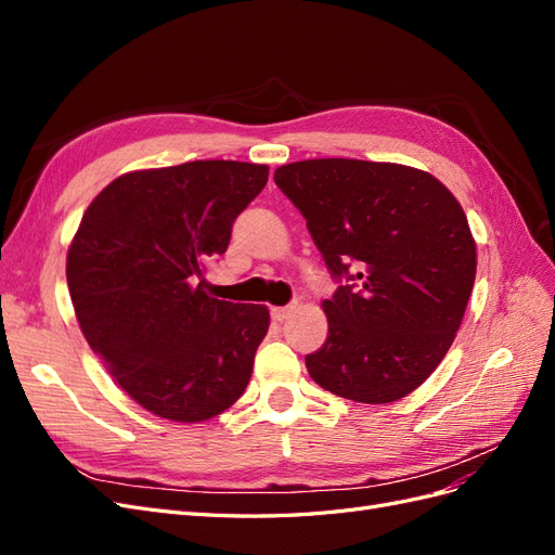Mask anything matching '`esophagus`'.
Wrapping results in <instances>:
<instances>
[{
  "instance_id": "esophagus-1",
  "label": "esophagus",
  "mask_w": 555,
  "mask_h": 555,
  "mask_svg": "<svg viewBox=\"0 0 555 555\" xmlns=\"http://www.w3.org/2000/svg\"><path fill=\"white\" fill-rule=\"evenodd\" d=\"M294 310H296V306H284V308H273V319H275V322H287V319L294 314Z\"/></svg>"
}]
</instances>
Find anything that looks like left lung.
I'll return each instance as SVG.
<instances>
[{
	"mask_svg": "<svg viewBox=\"0 0 555 555\" xmlns=\"http://www.w3.org/2000/svg\"><path fill=\"white\" fill-rule=\"evenodd\" d=\"M275 184L340 282L310 377L367 405L405 398L444 359L473 294L477 245L456 196L426 171L363 159L284 164Z\"/></svg>",
	"mask_w": 555,
	"mask_h": 555,
	"instance_id": "1",
	"label": "left lung"
}]
</instances>
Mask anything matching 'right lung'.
<instances>
[{
  "mask_svg": "<svg viewBox=\"0 0 555 555\" xmlns=\"http://www.w3.org/2000/svg\"><path fill=\"white\" fill-rule=\"evenodd\" d=\"M266 180L268 166L224 159L131 171L82 215L66 255L78 324L147 412L196 424L243 396L271 314L212 298L204 275Z\"/></svg>",
  "mask_w": 555,
  "mask_h": 555,
  "instance_id": "obj_1",
  "label": "right lung"
}]
</instances>
